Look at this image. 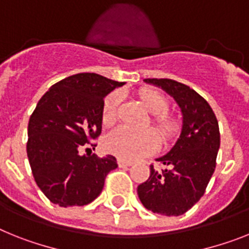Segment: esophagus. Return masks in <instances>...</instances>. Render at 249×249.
I'll return each mask as SVG.
<instances>
[{
  "mask_svg": "<svg viewBox=\"0 0 249 249\" xmlns=\"http://www.w3.org/2000/svg\"><path fill=\"white\" fill-rule=\"evenodd\" d=\"M118 164L119 167H130L133 164V162H129V160H118Z\"/></svg>",
  "mask_w": 249,
  "mask_h": 249,
  "instance_id": "1",
  "label": "esophagus"
}]
</instances>
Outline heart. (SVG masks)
Instances as JSON below:
<instances>
[{
    "mask_svg": "<svg viewBox=\"0 0 249 249\" xmlns=\"http://www.w3.org/2000/svg\"><path fill=\"white\" fill-rule=\"evenodd\" d=\"M139 99L149 114L153 115L152 123L164 139L172 138L179 130V121L176 116L166 112L168 100L163 93L154 89H144L139 92ZM120 93L112 92L102 105V123L112 124L118 116ZM160 145L158 135L153 130H135L129 126H119L112 130L104 141V147L108 153L121 160H134L156 152Z\"/></svg>",
    "mask_w": 249,
    "mask_h": 249,
    "instance_id": "1",
    "label": "heart"
}]
</instances>
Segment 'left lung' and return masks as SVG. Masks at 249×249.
<instances>
[{
  "instance_id": "1",
  "label": "left lung",
  "mask_w": 249,
  "mask_h": 249,
  "mask_svg": "<svg viewBox=\"0 0 249 249\" xmlns=\"http://www.w3.org/2000/svg\"><path fill=\"white\" fill-rule=\"evenodd\" d=\"M173 97L181 110V133L171 149L156 160L166 166L158 172L150 166L149 178L138 186L144 208L167 216H178L201 199L215 170L220 147L218 120L206 100L189 86L168 78L144 79Z\"/></svg>"
}]
</instances>
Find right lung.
Wrapping results in <instances>:
<instances>
[{"label": "right lung", "instance_id": "right-lung-1", "mask_svg": "<svg viewBox=\"0 0 249 249\" xmlns=\"http://www.w3.org/2000/svg\"><path fill=\"white\" fill-rule=\"evenodd\" d=\"M124 85L78 73L52 86L37 102L29 120L26 152L35 182L53 204L71 208L92 202L106 175L118 167L114 156H82L79 149L99 137L104 99Z\"/></svg>", "mask_w": 249, "mask_h": 249}]
</instances>
